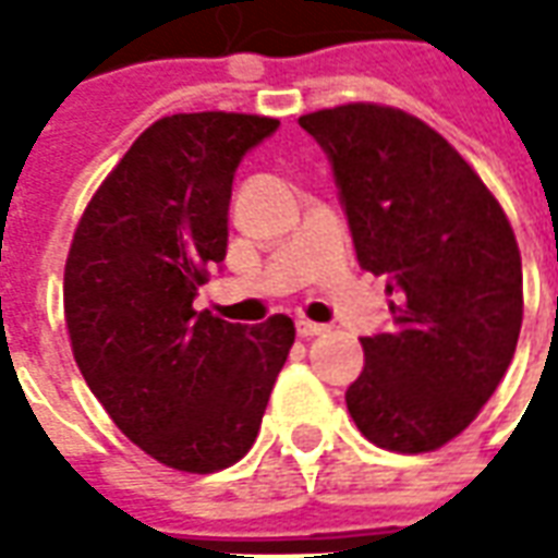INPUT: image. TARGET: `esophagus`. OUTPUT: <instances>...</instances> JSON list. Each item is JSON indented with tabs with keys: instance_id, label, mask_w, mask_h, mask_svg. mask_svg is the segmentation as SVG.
I'll return each instance as SVG.
<instances>
[{
	"instance_id": "1",
	"label": "esophagus",
	"mask_w": 558,
	"mask_h": 558,
	"mask_svg": "<svg viewBox=\"0 0 558 558\" xmlns=\"http://www.w3.org/2000/svg\"><path fill=\"white\" fill-rule=\"evenodd\" d=\"M295 331H299V338H316V335L328 331V326H319V323H311V319H295Z\"/></svg>"
}]
</instances>
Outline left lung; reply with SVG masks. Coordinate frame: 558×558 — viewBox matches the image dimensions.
I'll list each match as a JSON object with an SVG mask.
<instances>
[{
  "label": "left lung",
  "instance_id": "left-lung-1",
  "mask_svg": "<svg viewBox=\"0 0 558 558\" xmlns=\"http://www.w3.org/2000/svg\"><path fill=\"white\" fill-rule=\"evenodd\" d=\"M299 125L331 160L359 266L386 275L395 295V326L362 338L347 410L379 448L436 451L475 421L514 359V230L460 151L398 107L343 104Z\"/></svg>",
  "mask_w": 558,
  "mask_h": 558
}]
</instances>
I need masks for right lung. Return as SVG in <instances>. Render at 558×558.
I'll list each match as a JSON object with an SVG mask.
<instances>
[{"instance_id":"1","label":"right lung","mask_w":558,"mask_h":558,"mask_svg":"<svg viewBox=\"0 0 558 558\" xmlns=\"http://www.w3.org/2000/svg\"><path fill=\"white\" fill-rule=\"evenodd\" d=\"M247 113H175L148 125L101 182L65 263V323L80 374L128 439L179 472L242 460L295 326H235L194 311L227 256L232 175L278 131Z\"/></svg>"}]
</instances>
